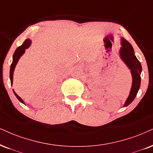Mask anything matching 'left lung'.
Segmentation results:
<instances>
[{"label":"left lung","mask_w":153,"mask_h":153,"mask_svg":"<svg viewBox=\"0 0 153 153\" xmlns=\"http://www.w3.org/2000/svg\"><path fill=\"white\" fill-rule=\"evenodd\" d=\"M121 45L122 47L120 50V57L131 70L132 76H133V84H132L131 92L123 105V106H127L133 102L140 88L142 67L140 62L135 55L134 50L132 45L123 37L121 38Z\"/></svg>","instance_id":"left-lung-1"}]
</instances>
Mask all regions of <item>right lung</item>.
Segmentation results:
<instances>
[{"label": "right lung", "mask_w": 153, "mask_h": 153, "mask_svg": "<svg viewBox=\"0 0 153 153\" xmlns=\"http://www.w3.org/2000/svg\"><path fill=\"white\" fill-rule=\"evenodd\" d=\"M30 44H31L30 39H27L23 43H22V45H21V46L18 47V48L16 49V52H15L14 54H13V62H12V64H11V65H10V79L11 84H13V72H14V69H15V67H16V64L18 63V60H19V59H20V56H21L22 54H24L25 51V49L29 48ZM13 93H14L15 95H16V97H17V99H18L19 101H20V102L24 103L23 101H22V99L20 97H19V96L16 93V92L13 91Z\"/></svg>", "instance_id": "1"}]
</instances>
